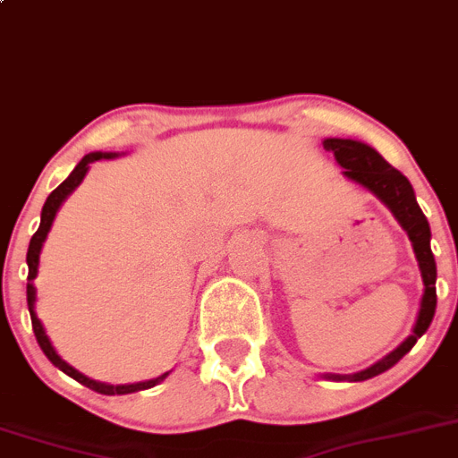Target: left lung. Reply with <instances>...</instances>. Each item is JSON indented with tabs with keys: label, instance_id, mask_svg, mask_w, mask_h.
I'll list each match as a JSON object with an SVG mask.
<instances>
[{
	"label": "left lung",
	"instance_id": "left-lung-1",
	"mask_svg": "<svg viewBox=\"0 0 458 458\" xmlns=\"http://www.w3.org/2000/svg\"><path fill=\"white\" fill-rule=\"evenodd\" d=\"M324 149H327V152H333V157L340 163V167H344V174H347L349 179H353L356 183L371 190V192L394 212V216H396L398 224L403 225V230L410 234V242L411 246H414L416 259H419V268L425 284V293L423 300H420V310L419 318H416L414 331H411V335L403 342L401 347L394 349L389 356H385L383 360L371 365L369 369L360 371V374L327 376V378L333 380H352V383H358V380L374 378V376L392 369V367L414 347L416 340L428 331V327L432 324L434 310H437V261H434L432 248H429L432 233H429L428 219H425L423 210H420L419 203H416L411 183L396 170V167L389 165L374 148L360 143V140L327 139L324 140Z\"/></svg>",
	"mask_w": 458,
	"mask_h": 458
}]
</instances>
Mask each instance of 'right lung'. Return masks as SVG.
Segmentation results:
<instances>
[{
  "instance_id": "add662e5",
  "label": "right lung",
  "mask_w": 458,
  "mask_h": 458,
  "mask_svg": "<svg viewBox=\"0 0 458 458\" xmlns=\"http://www.w3.org/2000/svg\"><path fill=\"white\" fill-rule=\"evenodd\" d=\"M114 157H116V154H102V152L87 154V157H84L82 161H80L78 165H75V170L71 172L69 179L62 181V183L57 185V188L53 190L51 194H48L47 203H44V208H42V221H39V228H38V233L33 234V239H30L29 252H26V264H29V284H26V300H29L30 322H33V333H35V337H38L39 349H42L44 356H47L48 360H51L53 365L57 367V369L64 371L66 376H71V378H73V380H78V383L84 385V387L93 389V392H98V394H105V396H114V394H134V392H140V389H149V387H154V385H157V383H161V380L165 378L167 374H163L161 378L145 380V383H136V385H105V383H98V380L87 378V376H82V374H80V371H75L71 365H66V362L62 360V358L55 353V349H53V344H51V340H48L47 331H44L42 322H39L38 315H35V286H33V279H35V275H38L39 250H42L44 239H47L48 230H51V224H53V219H55L57 208H60L62 201H64V199L69 197V194L73 192L75 188H78L80 181H82L84 174H87L89 163L100 161V158H114Z\"/></svg>"
}]
</instances>
